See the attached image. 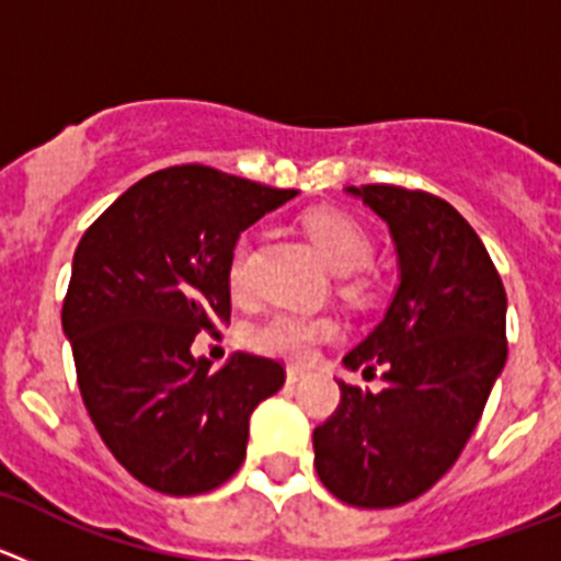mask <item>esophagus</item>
Returning a JSON list of instances; mask_svg holds the SVG:
<instances>
[{
	"label": "esophagus",
	"instance_id": "34e87169",
	"mask_svg": "<svg viewBox=\"0 0 561 561\" xmlns=\"http://www.w3.org/2000/svg\"><path fill=\"white\" fill-rule=\"evenodd\" d=\"M300 379H306V368H297V365L286 368V381H289V385H297Z\"/></svg>",
	"mask_w": 561,
	"mask_h": 561
}]
</instances>
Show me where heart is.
Returning a JSON list of instances; mask_svg holds the SVG:
<instances>
[{"label": "heart", "instance_id": "heart-1", "mask_svg": "<svg viewBox=\"0 0 561 561\" xmlns=\"http://www.w3.org/2000/svg\"><path fill=\"white\" fill-rule=\"evenodd\" d=\"M306 232L314 241L317 252L325 264L340 275L362 270L374 255V238L348 213L340 210H311L306 216ZM247 261H250V238L241 236L230 252L227 280L236 295H244L250 286L247 277ZM334 331L329 317L297 314V311H275L250 331V342L257 351L270 356H280L289 362L309 359L314 345Z\"/></svg>", "mask_w": 561, "mask_h": 561}]
</instances>
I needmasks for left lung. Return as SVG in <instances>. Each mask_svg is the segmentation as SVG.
I'll use <instances>...</instances> for the list:
<instances>
[{"label":"left lung","mask_w":561,"mask_h":561,"mask_svg":"<svg viewBox=\"0 0 561 561\" xmlns=\"http://www.w3.org/2000/svg\"><path fill=\"white\" fill-rule=\"evenodd\" d=\"M388 221L399 286L381 323L342 365L376 376L340 385L314 430V469L356 508H393L433 489L478 427L505 365V289L478 232L449 202L396 185L348 187Z\"/></svg>","instance_id":"8db88e82"}]
</instances>
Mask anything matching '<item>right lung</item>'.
<instances>
[{
	"label": "right lung",
	"mask_w": 561,
	"mask_h": 561,
	"mask_svg": "<svg viewBox=\"0 0 561 561\" xmlns=\"http://www.w3.org/2000/svg\"><path fill=\"white\" fill-rule=\"evenodd\" d=\"M297 191L207 165L148 173L101 213L72 257L61 325L87 413L108 453L162 494H205L244 463L252 410L284 388L266 356L219 370L191 354L230 323L238 236Z\"/></svg>",
	"instance_id": "1"
}]
</instances>
